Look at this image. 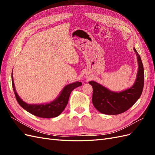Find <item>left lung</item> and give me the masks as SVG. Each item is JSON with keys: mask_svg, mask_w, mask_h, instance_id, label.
<instances>
[{"mask_svg": "<svg viewBox=\"0 0 155 155\" xmlns=\"http://www.w3.org/2000/svg\"><path fill=\"white\" fill-rule=\"evenodd\" d=\"M134 50L137 56L138 70L137 79L132 87L120 92H112L96 81H91L92 86V104L101 113L116 115L127 110L141 96L144 85L143 66L137 50Z\"/></svg>", "mask_w": 155, "mask_h": 155, "instance_id": "1", "label": "left lung"}]
</instances>
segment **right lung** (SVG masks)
Returning <instances> with one entry per match:
<instances>
[{"label":"right lung","mask_w":155,"mask_h":155,"mask_svg":"<svg viewBox=\"0 0 155 155\" xmlns=\"http://www.w3.org/2000/svg\"><path fill=\"white\" fill-rule=\"evenodd\" d=\"M12 81L13 91L18 104L31 114L43 118H55V117H57L61 114V112L67 105L70 93L74 88L82 85V83L79 81L69 84V85H67L64 87L59 96L53 101L46 104L31 105L23 101L17 94L15 85H14L13 72L12 73Z\"/></svg>","instance_id":"1"}]
</instances>
